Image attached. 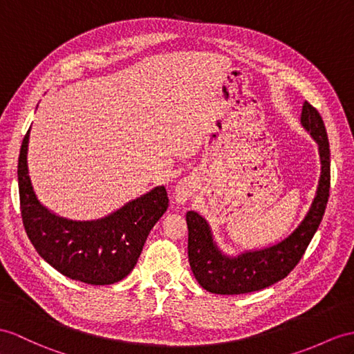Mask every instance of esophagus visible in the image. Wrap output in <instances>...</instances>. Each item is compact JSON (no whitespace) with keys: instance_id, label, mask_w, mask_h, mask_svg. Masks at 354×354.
Wrapping results in <instances>:
<instances>
[{"instance_id":"34e87169","label":"esophagus","mask_w":354,"mask_h":354,"mask_svg":"<svg viewBox=\"0 0 354 354\" xmlns=\"http://www.w3.org/2000/svg\"><path fill=\"white\" fill-rule=\"evenodd\" d=\"M195 192V185L192 182V178H183L180 180V182L176 185L174 187V195H172V198H174V201L177 204H185L189 198H191Z\"/></svg>"}]
</instances>
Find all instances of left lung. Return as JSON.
I'll list each match as a JSON object with an SVG mask.
<instances>
[{"instance_id": "obj_1", "label": "left lung", "mask_w": 354, "mask_h": 354, "mask_svg": "<svg viewBox=\"0 0 354 354\" xmlns=\"http://www.w3.org/2000/svg\"><path fill=\"white\" fill-rule=\"evenodd\" d=\"M300 124L318 145L322 171L314 200L299 225L279 242L260 249L227 254L214 240L210 223L198 212H187V254L194 277L214 295H245L283 279L306 251L320 225L330 187V150L327 132L318 111L304 103Z\"/></svg>"}]
</instances>
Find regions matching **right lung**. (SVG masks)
<instances>
[{
    "instance_id": "obj_1",
    "label": "right lung",
    "mask_w": 354,
    "mask_h": 354,
    "mask_svg": "<svg viewBox=\"0 0 354 354\" xmlns=\"http://www.w3.org/2000/svg\"><path fill=\"white\" fill-rule=\"evenodd\" d=\"M30 131L18 160L22 222L39 255L64 277L90 286H109L126 278L141 255L142 246L168 209L165 186L127 201L99 219L73 221L43 205L28 174Z\"/></svg>"
}]
</instances>
